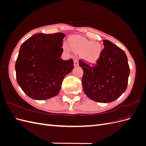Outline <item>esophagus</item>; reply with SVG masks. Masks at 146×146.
Here are the masks:
<instances>
[{"mask_svg": "<svg viewBox=\"0 0 146 146\" xmlns=\"http://www.w3.org/2000/svg\"><path fill=\"white\" fill-rule=\"evenodd\" d=\"M78 66V61L77 59H74V66L77 67Z\"/></svg>", "mask_w": 146, "mask_h": 146, "instance_id": "34e87169", "label": "esophagus"}]
</instances>
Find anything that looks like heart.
<instances>
[{
	"label": "heart",
	"mask_w": 146,
	"mask_h": 146,
	"mask_svg": "<svg viewBox=\"0 0 146 146\" xmlns=\"http://www.w3.org/2000/svg\"><path fill=\"white\" fill-rule=\"evenodd\" d=\"M70 45L75 52L82 54V58L88 63L96 62L102 54V47L99 44L81 36L72 38L70 40ZM63 48L68 52L70 50V46L67 43L64 44Z\"/></svg>",
	"instance_id": "heart-1"
}]
</instances>
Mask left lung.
<instances>
[{
	"label": "left lung",
	"mask_w": 146,
	"mask_h": 146,
	"mask_svg": "<svg viewBox=\"0 0 146 146\" xmlns=\"http://www.w3.org/2000/svg\"><path fill=\"white\" fill-rule=\"evenodd\" d=\"M104 48L94 66L79 61L83 70L82 86L91 100L110 103L118 99L127 89L130 68L125 53L108 40H103Z\"/></svg>",
	"instance_id": "left-lung-1"
}]
</instances>
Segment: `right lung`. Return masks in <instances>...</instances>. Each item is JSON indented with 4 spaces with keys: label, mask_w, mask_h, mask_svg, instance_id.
Returning a JSON list of instances; mask_svg holds the SVG:
<instances>
[{
    "label": "right lung",
    "mask_w": 146,
    "mask_h": 146,
    "mask_svg": "<svg viewBox=\"0 0 146 146\" xmlns=\"http://www.w3.org/2000/svg\"><path fill=\"white\" fill-rule=\"evenodd\" d=\"M63 33H37L21 45L16 61V80L29 98L46 100L59 93L66 75L74 68L72 59L63 60Z\"/></svg>",
    "instance_id": "obj_1"
}]
</instances>
